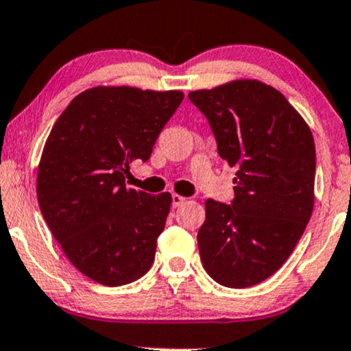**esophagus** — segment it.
<instances>
[{
    "instance_id": "34e87169",
    "label": "esophagus",
    "mask_w": 351,
    "mask_h": 351,
    "mask_svg": "<svg viewBox=\"0 0 351 351\" xmlns=\"http://www.w3.org/2000/svg\"><path fill=\"white\" fill-rule=\"evenodd\" d=\"M184 202H185V198L182 195H179V193H172V206H174V208L182 205Z\"/></svg>"
}]
</instances>
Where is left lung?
<instances>
[{
  "instance_id": "left-lung-1",
  "label": "left lung",
  "mask_w": 351,
  "mask_h": 351,
  "mask_svg": "<svg viewBox=\"0 0 351 351\" xmlns=\"http://www.w3.org/2000/svg\"><path fill=\"white\" fill-rule=\"evenodd\" d=\"M189 99L208 120L218 154L237 169L231 205L205 202L202 263L223 287H254L287 262L309 223L313 133L287 97L261 81H231Z\"/></svg>"
}]
</instances>
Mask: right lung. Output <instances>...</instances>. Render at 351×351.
<instances>
[{
  "instance_id": "add662e5",
  "label": "right lung",
  "mask_w": 351,
  "mask_h": 351,
  "mask_svg": "<svg viewBox=\"0 0 351 351\" xmlns=\"http://www.w3.org/2000/svg\"><path fill=\"white\" fill-rule=\"evenodd\" d=\"M180 90L97 86L58 117L37 172L38 206L51 234L81 274L104 287L141 278L153 265L171 193L127 189L136 159L148 161Z\"/></svg>"
}]
</instances>
